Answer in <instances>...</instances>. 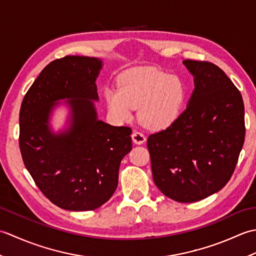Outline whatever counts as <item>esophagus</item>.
<instances>
[{
    "label": "esophagus",
    "mask_w": 256,
    "mask_h": 256,
    "mask_svg": "<svg viewBox=\"0 0 256 256\" xmlns=\"http://www.w3.org/2000/svg\"><path fill=\"white\" fill-rule=\"evenodd\" d=\"M132 140H133V143L140 145V144H143L145 142L146 138L144 136L142 133L133 132V134H132Z\"/></svg>",
    "instance_id": "1"
}]
</instances>
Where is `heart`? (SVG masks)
Returning <instances> with one entry per match:
<instances>
[{"label": "heart", "instance_id": "1", "mask_svg": "<svg viewBox=\"0 0 256 256\" xmlns=\"http://www.w3.org/2000/svg\"><path fill=\"white\" fill-rule=\"evenodd\" d=\"M108 111L120 121L132 116L138 108V120L145 128L160 131L172 126L182 116L187 100L184 80L153 67L136 68L125 72L118 89L106 90Z\"/></svg>", "mask_w": 256, "mask_h": 256}]
</instances>
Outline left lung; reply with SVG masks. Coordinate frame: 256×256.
Returning <instances> with one entry per match:
<instances>
[{"mask_svg":"<svg viewBox=\"0 0 256 256\" xmlns=\"http://www.w3.org/2000/svg\"><path fill=\"white\" fill-rule=\"evenodd\" d=\"M194 77L189 104L172 126L150 134L148 148L154 182L178 202H194L230 180L246 138L240 91L224 70L186 59Z\"/></svg>","mask_w":256,"mask_h":256,"instance_id":"8db88e82","label":"left lung"}]
</instances>
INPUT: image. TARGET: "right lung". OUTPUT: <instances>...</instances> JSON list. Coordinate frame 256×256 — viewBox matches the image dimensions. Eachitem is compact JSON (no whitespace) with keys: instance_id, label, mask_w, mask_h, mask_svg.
<instances>
[{"instance_id":"1","label":"right lung","mask_w":256,"mask_h":256,"mask_svg":"<svg viewBox=\"0 0 256 256\" xmlns=\"http://www.w3.org/2000/svg\"><path fill=\"white\" fill-rule=\"evenodd\" d=\"M101 60L66 56L42 70L22 101L20 150L36 186L59 208H99L118 187V167L132 150L128 126H112L96 118V79ZM62 98H70L72 126L66 134L49 131L48 118Z\"/></svg>"}]
</instances>
